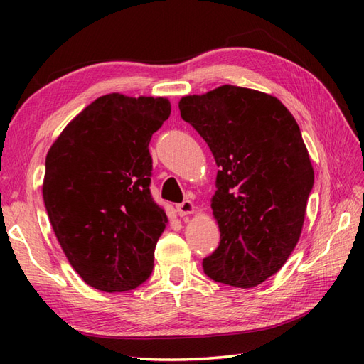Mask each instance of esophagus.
Masks as SVG:
<instances>
[{
    "label": "esophagus",
    "instance_id": "34e87169",
    "mask_svg": "<svg viewBox=\"0 0 364 364\" xmlns=\"http://www.w3.org/2000/svg\"><path fill=\"white\" fill-rule=\"evenodd\" d=\"M176 211H178V215L180 218H184V215H189V214H194L197 211L196 205L191 202V200H184L183 203L176 205Z\"/></svg>",
    "mask_w": 364,
    "mask_h": 364
}]
</instances>
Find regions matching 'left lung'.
I'll use <instances>...</instances> for the list:
<instances>
[{
    "label": "left lung",
    "mask_w": 364,
    "mask_h": 364,
    "mask_svg": "<svg viewBox=\"0 0 364 364\" xmlns=\"http://www.w3.org/2000/svg\"><path fill=\"white\" fill-rule=\"evenodd\" d=\"M178 106L219 167L211 208L220 242L205 274L253 288L283 267L304 228L314 170L300 128L278 98L231 84Z\"/></svg>",
    "instance_id": "1"
}]
</instances>
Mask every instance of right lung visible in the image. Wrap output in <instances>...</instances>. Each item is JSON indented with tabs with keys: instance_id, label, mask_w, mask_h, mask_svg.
<instances>
[{
	"instance_id": "add662e5",
	"label": "right lung",
	"mask_w": 364,
	"mask_h": 364,
	"mask_svg": "<svg viewBox=\"0 0 364 364\" xmlns=\"http://www.w3.org/2000/svg\"><path fill=\"white\" fill-rule=\"evenodd\" d=\"M168 115L166 97L107 94L84 107L46 154V213L68 262L92 288L125 292L151 274L168 219L150 194L149 144Z\"/></svg>"
}]
</instances>
